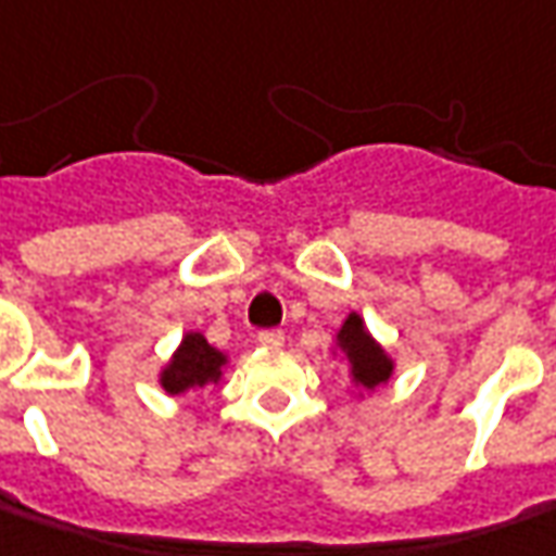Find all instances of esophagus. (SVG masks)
<instances>
[{"mask_svg": "<svg viewBox=\"0 0 556 556\" xmlns=\"http://www.w3.org/2000/svg\"><path fill=\"white\" fill-rule=\"evenodd\" d=\"M282 341H286V336H282L279 329H264V332H258V344H261V348H270V351H279V348H282Z\"/></svg>", "mask_w": 556, "mask_h": 556, "instance_id": "obj_1", "label": "esophagus"}]
</instances>
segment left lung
<instances>
[{
    "label": "left lung",
    "instance_id": "left-lung-1",
    "mask_svg": "<svg viewBox=\"0 0 556 556\" xmlns=\"http://www.w3.org/2000/svg\"><path fill=\"white\" fill-rule=\"evenodd\" d=\"M338 351L344 354L351 366V378L359 391H375L381 384H388L393 375V359L384 354V348L369 336L363 316L351 314L344 319V326L338 329Z\"/></svg>",
    "mask_w": 556,
    "mask_h": 556
}]
</instances>
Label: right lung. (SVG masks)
Returning <instances> with one entry per match:
<instances>
[{"label": "right lung", "mask_w": 556, "mask_h": 556, "mask_svg": "<svg viewBox=\"0 0 556 556\" xmlns=\"http://www.w3.org/2000/svg\"><path fill=\"white\" fill-rule=\"evenodd\" d=\"M224 366H227V356L220 354L218 348H212L200 332H187L178 344V351L172 354V359L160 372V384L172 396L200 391L205 384H218Z\"/></svg>", "instance_id": "add662e5"}]
</instances>
